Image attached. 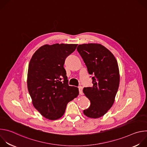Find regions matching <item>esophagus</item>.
I'll use <instances>...</instances> for the list:
<instances>
[{
	"mask_svg": "<svg viewBox=\"0 0 147 147\" xmlns=\"http://www.w3.org/2000/svg\"><path fill=\"white\" fill-rule=\"evenodd\" d=\"M78 90H79V94L80 95L82 94V87L81 86L78 87Z\"/></svg>",
	"mask_w": 147,
	"mask_h": 147,
	"instance_id": "obj_1",
	"label": "esophagus"
}]
</instances>
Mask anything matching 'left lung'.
I'll return each instance as SVG.
<instances>
[{"label": "left lung", "instance_id": "left-lung-1", "mask_svg": "<svg viewBox=\"0 0 147 147\" xmlns=\"http://www.w3.org/2000/svg\"><path fill=\"white\" fill-rule=\"evenodd\" d=\"M77 50L92 75L93 86L83 92L91 102L83 113L90 118H99L111 109L115 102L120 82L119 70L114 55L98 44L79 45Z\"/></svg>", "mask_w": 147, "mask_h": 147}]
</instances>
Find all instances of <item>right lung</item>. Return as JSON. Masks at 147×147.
I'll use <instances>...</instances> for the list:
<instances>
[{
	"instance_id": "add662e5",
	"label": "right lung",
	"mask_w": 147,
	"mask_h": 147,
	"mask_svg": "<svg viewBox=\"0 0 147 147\" xmlns=\"http://www.w3.org/2000/svg\"><path fill=\"white\" fill-rule=\"evenodd\" d=\"M77 44H56L40 47L28 66L27 87L34 108L44 117L60 118L67 103L78 95V89L68 84L64 68L66 58Z\"/></svg>"
}]
</instances>
